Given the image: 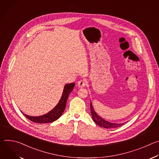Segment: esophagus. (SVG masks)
<instances>
[{"mask_svg": "<svg viewBox=\"0 0 159 159\" xmlns=\"http://www.w3.org/2000/svg\"><path fill=\"white\" fill-rule=\"evenodd\" d=\"M87 84V81L86 80L84 79V80H81L79 81L77 83V85L79 88H82V87H84L85 86H86Z\"/></svg>", "mask_w": 159, "mask_h": 159, "instance_id": "1", "label": "esophagus"}]
</instances>
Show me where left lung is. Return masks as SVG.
<instances>
[{
    "mask_svg": "<svg viewBox=\"0 0 159 159\" xmlns=\"http://www.w3.org/2000/svg\"><path fill=\"white\" fill-rule=\"evenodd\" d=\"M90 112H91V115L93 117V121L99 126L101 127H103L104 128H118L120 127L121 126H122L123 125H124L123 123H111L107 121H106L105 120H104L103 118H102L100 116H99L97 113L96 112V111L94 110V107L93 106L92 104V102L90 101Z\"/></svg>",
    "mask_w": 159,
    "mask_h": 159,
    "instance_id": "obj_1",
    "label": "left lung"
}]
</instances>
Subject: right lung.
Listing matches in <instances>:
<instances>
[{
  "label": "right lung",
  "instance_id": "1",
  "mask_svg": "<svg viewBox=\"0 0 159 159\" xmlns=\"http://www.w3.org/2000/svg\"><path fill=\"white\" fill-rule=\"evenodd\" d=\"M75 86V83L66 84L64 86L63 91L61 95V97L58 102V103L56 105V106L52 109L50 111L47 112V114L39 116H31L23 114L28 120L30 121L36 123H52L56 120H57L63 114V111L66 107V104L69 94L73 90L74 87Z\"/></svg>",
  "mask_w": 159,
  "mask_h": 159
}]
</instances>
